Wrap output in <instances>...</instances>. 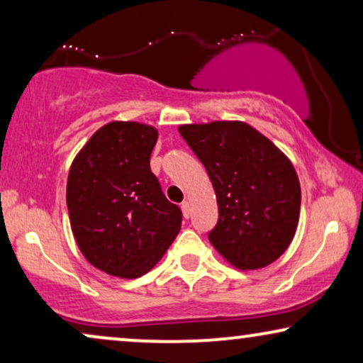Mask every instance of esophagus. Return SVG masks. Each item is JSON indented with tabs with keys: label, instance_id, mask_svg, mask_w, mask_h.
<instances>
[{
	"label": "esophagus",
	"instance_id": "obj_1",
	"mask_svg": "<svg viewBox=\"0 0 363 363\" xmlns=\"http://www.w3.org/2000/svg\"><path fill=\"white\" fill-rule=\"evenodd\" d=\"M182 211H183V216L190 218V216H191V205H190V203L183 201V203H182Z\"/></svg>",
	"mask_w": 363,
	"mask_h": 363
}]
</instances>
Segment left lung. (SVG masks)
Returning <instances> with one entry per match:
<instances>
[{
  "label": "left lung",
  "instance_id": "obj_1",
  "mask_svg": "<svg viewBox=\"0 0 363 363\" xmlns=\"http://www.w3.org/2000/svg\"><path fill=\"white\" fill-rule=\"evenodd\" d=\"M178 132L205 165L218 201L210 242L233 266L274 262L296 235L301 185L289 158L240 121L188 123Z\"/></svg>",
  "mask_w": 363,
  "mask_h": 363
}]
</instances>
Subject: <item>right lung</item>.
Wrapping results in <instances>:
<instances>
[{
  "label": "right lung",
  "instance_id": "right-lung-1",
  "mask_svg": "<svg viewBox=\"0 0 363 363\" xmlns=\"http://www.w3.org/2000/svg\"><path fill=\"white\" fill-rule=\"evenodd\" d=\"M157 138V128L147 123H106L69 170L72 235L84 257L111 276L145 274L182 228V210L167 200L150 170Z\"/></svg>",
  "mask_w": 363,
  "mask_h": 363
}]
</instances>
